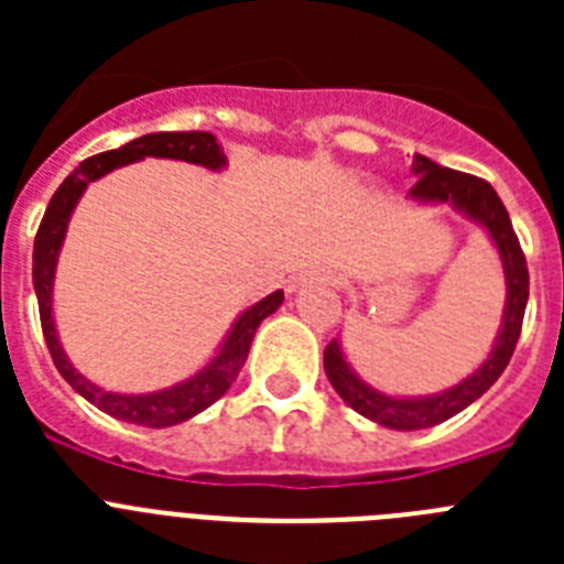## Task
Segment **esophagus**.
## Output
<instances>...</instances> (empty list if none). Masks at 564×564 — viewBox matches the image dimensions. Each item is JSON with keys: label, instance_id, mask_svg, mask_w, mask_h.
Returning <instances> with one entry per match:
<instances>
[{"label": "esophagus", "instance_id": "obj_1", "mask_svg": "<svg viewBox=\"0 0 564 564\" xmlns=\"http://www.w3.org/2000/svg\"><path fill=\"white\" fill-rule=\"evenodd\" d=\"M316 276V273H305V276H302V282H305V279H313Z\"/></svg>", "mask_w": 564, "mask_h": 564}]
</instances>
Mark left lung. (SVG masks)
Returning a JSON list of instances; mask_svg holds the SVG:
<instances>
[{"mask_svg": "<svg viewBox=\"0 0 564 564\" xmlns=\"http://www.w3.org/2000/svg\"><path fill=\"white\" fill-rule=\"evenodd\" d=\"M415 174L417 183L412 186V197L423 203H455L460 212H466L471 220L480 223L488 231V237L495 239L497 251H500L502 268H506V285H508V302L506 313H502V330L495 341V350L486 361L480 364V370L471 372L463 383L452 387V390L441 392L432 398H390L376 392L372 387L361 381L356 372L350 370V364L344 361L341 347L338 341H330L325 347V372L330 383L336 387L344 403H350L358 415L370 417V421L390 426V430H426L435 423L449 421L460 410H466L468 403L477 401L482 392L502 376L511 356H514L517 338L522 330V316H525L528 305V265L525 253L520 248L511 217H508L506 206L491 188V183L475 177V174L455 172V169L437 166L435 161L417 154L415 158Z\"/></svg>", "mask_w": 564, "mask_h": 564, "instance_id": "1", "label": "left lung"}]
</instances>
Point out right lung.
I'll return each instance as SVG.
<instances>
[{
	"label": "right lung",
	"instance_id": "add662e5",
	"mask_svg": "<svg viewBox=\"0 0 564 564\" xmlns=\"http://www.w3.org/2000/svg\"><path fill=\"white\" fill-rule=\"evenodd\" d=\"M141 158H174V161H188L200 163L206 169H220L226 166V154L217 147V138L212 132H152L143 138L123 143V147L112 149V152H101L78 163V169L69 174L67 181L56 188V194L50 197V206L44 212L42 223H39L36 242H33V288L39 296V318H42V333L47 341V350L53 356L56 370L62 372L64 381L87 398L89 403H96L98 410L107 415L118 417V421L138 423V426H174V423L188 421L206 406H212L217 398L226 395L234 378L239 376L242 364H246L248 350H251V338L257 333L259 322L271 316L285 293L276 291L265 296L262 302L248 307L242 316L234 322L231 333H228L226 344L220 352L214 356L208 367L188 381L169 387L161 392H149V395H118V392H107L96 383H89L82 372L73 370V364L64 356L62 344H58L56 325H53V307H50V293H53V273H56V259L58 248H62L64 231H67V220L73 208H76L78 197L84 188L93 181L104 177L107 172L118 166H127Z\"/></svg>",
	"mask_w": 564,
	"mask_h": 564
}]
</instances>
